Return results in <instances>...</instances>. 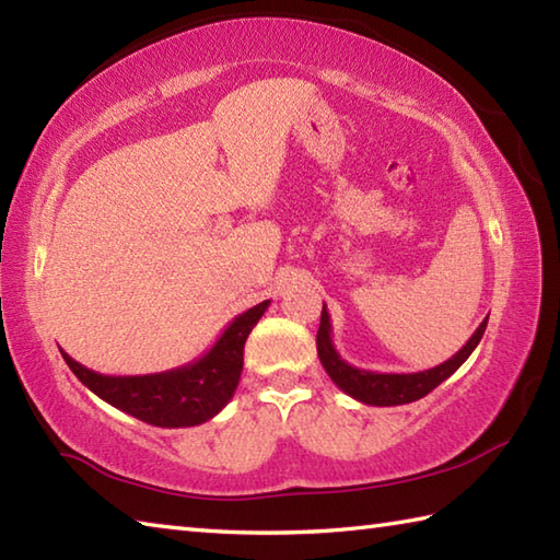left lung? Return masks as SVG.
Listing matches in <instances>:
<instances>
[{"mask_svg":"<svg viewBox=\"0 0 560 560\" xmlns=\"http://www.w3.org/2000/svg\"><path fill=\"white\" fill-rule=\"evenodd\" d=\"M487 318H490V315H487ZM487 318L480 323V328L472 332V338L467 340L451 360H445L443 364H435L431 370L411 372V374L370 372V370L352 368L350 362H345L332 345V325H330V315H328V308H325V303L320 311V328H318L315 345H318V358H320L323 370L328 372V377L335 382L338 389L352 396V399L370 406H399V404H411V401L423 399V396L433 392L441 382L448 380L451 374L460 368L467 358H470L472 350L477 348V342L482 340Z\"/></svg>","mask_w":560,"mask_h":560,"instance_id":"left-lung-1","label":"left lung"}]
</instances>
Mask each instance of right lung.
<instances>
[{
    "mask_svg": "<svg viewBox=\"0 0 560 560\" xmlns=\"http://www.w3.org/2000/svg\"><path fill=\"white\" fill-rule=\"evenodd\" d=\"M269 303L261 301L232 318L206 354L176 370L115 377L83 368L63 350L60 354L75 377L115 409L159 429H188L210 421L232 399L245 362V342Z\"/></svg>",
    "mask_w": 560,
    "mask_h": 560,
    "instance_id": "obj_1",
    "label": "right lung"
}]
</instances>
